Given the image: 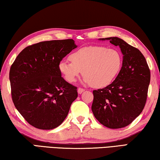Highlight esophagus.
<instances>
[{
    "label": "esophagus",
    "instance_id": "1",
    "mask_svg": "<svg viewBox=\"0 0 160 160\" xmlns=\"http://www.w3.org/2000/svg\"><path fill=\"white\" fill-rule=\"evenodd\" d=\"M84 91H85V89H83V88H79L78 89V94H82Z\"/></svg>",
    "mask_w": 160,
    "mask_h": 160
}]
</instances>
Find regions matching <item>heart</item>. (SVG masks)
I'll return each instance as SVG.
<instances>
[{
    "mask_svg": "<svg viewBox=\"0 0 160 160\" xmlns=\"http://www.w3.org/2000/svg\"><path fill=\"white\" fill-rule=\"evenodd\" d=\"M70 61H62L58 68L65 79L74 82L82 71L85 82L93 88L112 83L120 72L123 59L119 51L102 46H89L75 51Z\"/></svg>",
    "mask_w": 160,
    "mask_h": 160,
    "instance_id": "b5f03b06",
    "label": "heart"
}]
</instances>
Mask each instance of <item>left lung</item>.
<instances>
[{"mask_svg": "<svg viewBox=\"0 0 160 160\" xmlns=\"http://www.w3.org/2000/svg\"><path fill=\"white\" fill-rule=\"evenodd\" d=\"M119 47L123 63L114 81L93 91L92 111L100 123L121 128L131 123L144 109L150 82V70L142 53L118 37L103 38Z\"/></svg>", "mask_w": 160, "mask_h": 160, "instance_id": "obj_1", "label": "left lung"}]
</instances>
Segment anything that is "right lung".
I'll use <instances>...</instances> for the list:
<instances>
[{
    "instance_id": "right-lung-1",
    "label": "right lung",
    "mask_w": 160,
    "mask_h": 160,
    "mask_svg": "<svg viewBox=\"0 0 160 160\" xmlns=\"http://www.w3.org/2000/svg\"><path fill=\"white\" fill-rule=\"evenodd\" d=\"M76 47L71 39L37 43L24 48L10 67L12 102L35 128L60 126L78 97L77 88L61 77L58 68L62 59Z\"/></svg>"
}]
</instances>
